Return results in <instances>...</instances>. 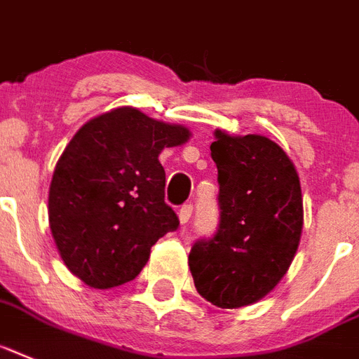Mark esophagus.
Listing matches in <instances>:
<instances>
[{
  "mask_svg": "<svg viewBox=\"0 0 359 359\" xmlns=\"http://www.w3.org/2000/svg\"><path fill=\"white\" fill-rule=\"evenodd\" d=\"M192 216V205H183L180 211H177V218H180V224L182 226H187L189 220H191Z\"/></svg>",
  "mask_w": 359,
  "mask_h": 359,
  "instance_id": "1",
  "label": "esophagus"
}]
</instances>
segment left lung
Segmentation results:
<instances>
[{
  "label": "left lung",
  "instance_id": "8db88e82",
  "mask_svg": "<svg viewBox=\"0 0 359 359\" xmlns=\"http://www.w3.org/2000/svg\"><path fill=\"white\" fill-rule=\"evenodd\" d=\"M211 158L220 183V226L189 255L194 286L218 308H240L280 283L303 233V194L295 165L264 135L216 130Z\"/></svg>",
  "mask_w": 359,
  "mask_h": 359
}]
</instances>
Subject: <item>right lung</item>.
<instances>
[{
	"label": "right lung",
	"mask_w": 359,
	"mask_h": 359,
	"mask_svg": "<svg viewBox=\"0 0 359 359\" xmlns=\"http://www.w3.org/2000/svg\"><path fill=\"white\" fill-rule=\"evenodd\" d=\"M191 135L132 106L97 115L73 135L53 172L47 212L56 250L82 283L108 290L135 279L152 245L177 229L159 154Z\"/></svg>",
	"instance_id": "add662e5"
}]
</instances>
